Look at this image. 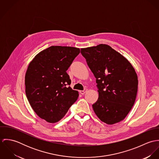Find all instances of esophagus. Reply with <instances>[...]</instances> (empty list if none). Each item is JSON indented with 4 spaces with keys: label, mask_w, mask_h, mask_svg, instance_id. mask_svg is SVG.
I'll list each match as a JSON object with an SVG mask.
<instances>
[{
    "label": "esophagus",
    "mask_w": 159,
    "mask_h": 159,
    "mask_svg": "<svg viewBox=\"0 0 159 159\" xmlns=\"http://www.w3.org/2000/svg\"><path fill=\"white\" fill-rule=\"evenodd\" d=\"M88 91V89H85L84 91H80V93H81L82 95H83V94H84L86 92Z\"/></svg>",
    "instance_id": "1"
}]
</instances>
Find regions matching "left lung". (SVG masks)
<instances>
[{
	"label": "left lung",
	"mask_w": 159,
	"mask_h": 159,
	"mask_svg": "<svg viewBox=\"0 0 159 159\" xmlns=\"http://www.w3.org/2000/svg\"><path fill=\"white\" fill-rule=\"evenodd\" d=\"M81 53L96 78L98 98L92 105L95 113L107 124L122 120L136 99L138 81L135 69L107 45L81 48Z\"/></svg>",
	"instance_id": "1"
}]
</instances>
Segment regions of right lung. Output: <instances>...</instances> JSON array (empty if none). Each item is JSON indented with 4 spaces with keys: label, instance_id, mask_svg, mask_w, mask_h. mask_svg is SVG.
<instances>
[{
    "label": "right lung",
    "instance_id": "1",
    "mask_svg": "<svg viewBox=\"0 0 159 159\" xmlns=\"http://www.w3.org/2000/svg\"><path fill=\"white\" fill-rule=\"evenodd\" d=\"M80 52L77 48L52 46L39 53L28 66L27 98L35 113L48 122L60 120L78 99V92L69 86L67 70Z\"/></svg>",
    "mask_w": 159,
    "mask_h": 159
}]
</instances>
